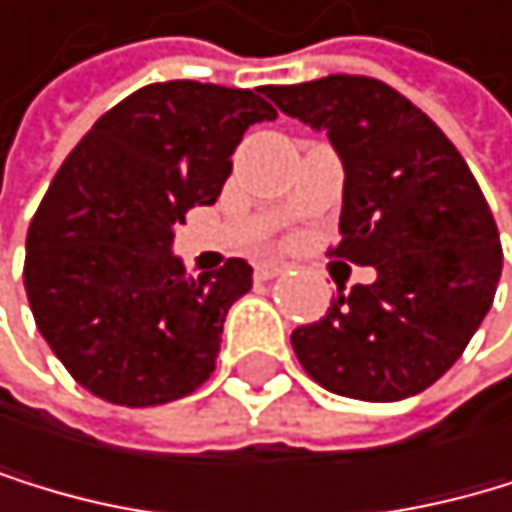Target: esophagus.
<instances>
[{"instance_id":"esophagus-1","label":"esophagus","mask_w":512,"mask_h":512,"mask_svg":"<svg viewBox=\"0 0 512 512\" xmlns=\"http://www.w3.org/2000/svg\"><path fill=\"white\" fill-rule=\"evenodd\" d=\"M283 270H286V264H280V261H258V264H254V277L273 280V277H280Z\"/></svg>"}]
</instances>
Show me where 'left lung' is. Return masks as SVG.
I'll return each instance as SVG.
<instances>
[{
	"label": "left lung",
	"instance_id": "left-lung-1",
	"mask_svg": "<svg viewBox=\"0 0 512 512\" xmlns=\"http://www.w3.org/2000/svg\"><path fill=\"white\" fill-rule=\"evenodd\" d=\"M286 116L327 131L343 163L340 245L374 283L295 327L302 368L330 393L393 403L422 393L494 302L504 267L488 201L459 150L384 81L327 75L267 90Z\"/></svg>",
	"mask_w": 512,
	"mask_h": 512
}]
</instances>
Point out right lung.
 I'll list each match as a JSON object with an SVG mask.
<instances>
[{
    "label": "right lung",
    "mask_w": 512,
    "mask_h": 512,
    "mask_svg": "<svg viewBox=\"0 0 512 512\" xmlns=\"http://www.w3.org/2000/svg\"><path fill=\"white\" fill-rule=\"evenodd\" d=\"M264 87L147 84L94 122L27 229L24 289L56 359L116 406H160L217 365L226 311L251 289L229 258L188 277L185 210L220 198L248 125L273 122Z\"/></svg>",
    "instance_id": "obj_1"
}]
</instances>
